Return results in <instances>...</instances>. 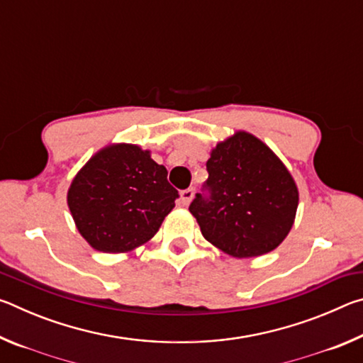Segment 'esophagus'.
<instances>
[{
	"instance_id": "esophagus-1",
	"label": "esophagus",
	"mask_w": 363,
	"mask_h": 363,
	"mask_svg": "<svg viewBox=\"0 0 363 363\" xmlns=\"http://www.w3.org/2000/svg\"><path fill=\"white\" fill-rule=\"evenodd\" d=\"M194 189L190 187V189H186V190H182L181 192V205L182 206H187L190 201H192V199H194Z\"/></svg>"
}]
</instances>
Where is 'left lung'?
Listing matches in <instances>:
<instances>
[{
    "instance_id": "8db88e82",
    "label": "left lung",
    "mask_w": 363,
    "mask_h": 363,
    "mask_svg": "<svg viewBox=\"0 0 363 363\" xmlns=\"http://www.w3.org/2000/svg\"><path fill=\"white\" fill-rule=\"evenodd\" d=\"M203 194L189 211L208 242L233 257H255L279 247L291 230L298 187L290 171L253 134L238 131L206 162Z\"/></svg>"
}]
</instances>
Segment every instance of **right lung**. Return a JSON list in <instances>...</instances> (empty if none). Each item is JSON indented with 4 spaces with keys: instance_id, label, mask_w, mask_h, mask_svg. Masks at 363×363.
<instances>
[{
    "instance_id": "right-lung-1",
    "label": "right lung",
    "mask_w": 363,
    "mask_h": 363,
    "mask_svg": "<svg viewBox=\"0 0 363 363\" xmlns=\"http://www.w3.org/2000/svg\"><path fill=\"white\" fill-rule=\"evenodd\" d=\"M167 176V168L139 145L104 147L67 194L78 232L104 253H126L149 242L179 196Z\"/></svg>"
}]
</instances>
